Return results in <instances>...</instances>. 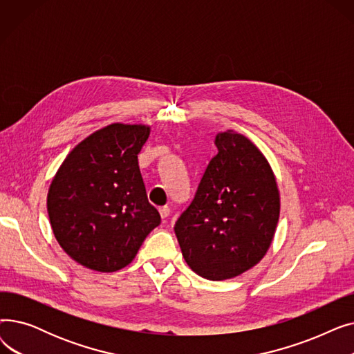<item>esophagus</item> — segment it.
I'll return each mask as SVG.
<instances>
[{"label":"esophagus","mask_w":354,"mask_h":354,"mask_svg":"<svg viewBox=\"0 0 354 354\" xmlns=\"http://www.w3.org/2000/svg\"><path fill=\"white\" fill-rule=\"evenodd\" d=\"M159 214H160V216L165 219V218H167V216H169V214H171V208L169 207H160L159 208Z\"/></svg>","instance_id":"1"}]
</instances>
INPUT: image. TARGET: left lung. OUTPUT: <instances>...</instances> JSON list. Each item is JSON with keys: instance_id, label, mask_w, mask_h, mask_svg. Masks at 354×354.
Listing matches in <instances>:
<instances>
[{"instance_id": "8db88e82", "label": "left lung", "mask_w": 354, "mask_h": 354, "mask_svg": "<svg viewBox=\"0 0 354 354\" xmlns=\"http://www.w3.org/2000/svg\"><path fill=\"white\" fill-rule=\"evenodd\" d=\"M191 205L175 224L185 261L198 275L222 281L257 266L280 218V191L263 152L234 130L215 136Z\"/></svg>"}]
</instances>
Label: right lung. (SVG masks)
<instances>
[{
	"label": "right lung",
	"mask_w": 354,
	"mask_h": 354,
	"mask_svg": "<svg viewBox=\"0 0 354 354\" xmlns=\"http://www.w3.org/2000/svg\"><path fill=\"white\" fill-rule=\"evenodd\" d=\"M149 135L147 124L104 126L71 149L50 183L53 234L64 252L88 270L124 268L160 224L138 162Z\"/></svg>",
	"instance_id": "1"
}]
</instances>
